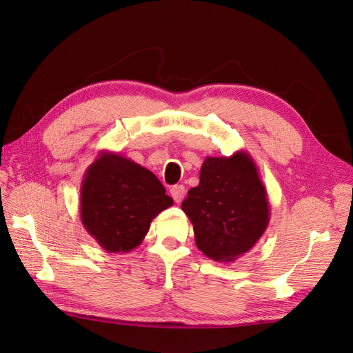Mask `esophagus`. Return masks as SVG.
Instances as JSON below:
<instances>
[{"mask_svg": "<svg viewBox=\"0 0 353 353\" xmlns=\"http://www.w3.org/2000/svg\"><path fill=\"white\" fill-rule=\"evenodd\" d=\"M170 196H172V199L175 200V203H181L184 200V196H185V188L184 185H174L172 188H170Z\"/></svg>", "mask_w": 353, "mask_h": 353, "instance_id": "obj_1", "label": "esophagus"}]
</instances>
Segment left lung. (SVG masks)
Instances as JSON below:
<instances>
[{
    "label": "left lung",
    "instance_id": "8db88e82",
    "mask_svg": "<svg viewBox=\"0 0 353 353\" xmlns=\"http://www.w3.org/2000/svg\"><path fill=\"white\" fill-rule=\"evenodd\" d=\"M181 209L193 223L197 248L209 259L234 262L263 236L270 203L258 166L248 152L208 156L200 183L190 188Z\"/></svg>",
    "mask_w": 353,
    "mask_h": 353
}]
</instances>
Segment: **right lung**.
Masks as SVG:
<instances>
[{
	"mask_svg": "<svg viewBox=\"0 0 353 353\" xmlns=\"http://www.w3.org/2000/svg\"><path fill=\"white\" fill-rule=\"evenodd\" d=\"M172 205L152 170L119 153L103 150L85 170L81 222L105 252L138 248L152 221Z\"/></svg>",
	"mask_w": 353,
	"mask_h": 353,
	"instance_id": "obj_1",
	"label": "right lung"
}]
</instances>
